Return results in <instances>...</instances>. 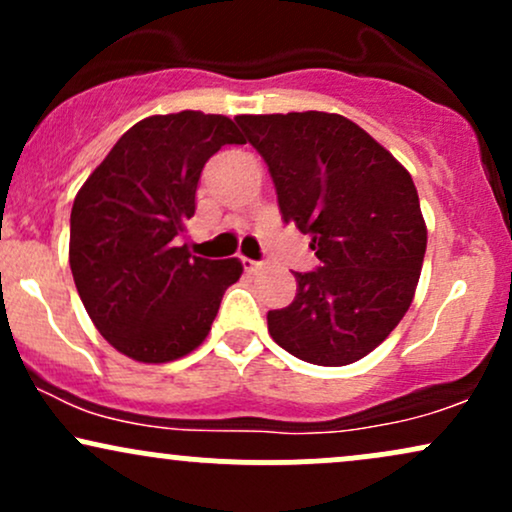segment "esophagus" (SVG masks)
<instances>
[{
    "label": "esophagus",
    "instance_id": "34e87169",
    "mask_svg": "<svg viewBox=\"0 0 512 512\" xmlns=\"http://www.w3.org/2000/svg\"><path fill=\"white\" fill-rule=\"evenodd\" d=\"M262 267V262H255V260H250V257H243V269L245 272H257V269Z\"/></svg>",
    "mask_w": 512,
    "mask_h": 512
}]
</instances>
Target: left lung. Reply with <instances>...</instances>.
<instances>
[{"instance_id": "left-lung-1", "label": "left lung", "mask_w": 512, "mask_h": 512, "mask_svg": "<svg viewBox=\"0 0 512 512\" xmlns=\"http://www.w3.org/2000/svg\"><path fill=\"white\" fill-rule=\"evenodd\" d=\"M269 166L281 219L313 238L317 272H296L291 305L269 310L281 349L346 366L383 344L409 310L426 223L407 168L342 115H238Z\"/></svg>"}]
</instances>
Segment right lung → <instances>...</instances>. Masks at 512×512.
<instances>
[{"mask_svg": "<svg viewBox=\"0 0 512 512\" xmlns=\"http://www.w3.org/2000/svg\"><path fill=\"white\" fill-rule=\"evenodd\" d=\"M223 144H243L231 117L151 115L117 139L74 199L76 291L96 330L134 361L168 363L195 351L243 274L236 257L207 260L178 248L204 163Z\"/></svg>", "mask_w": 512, "mask_h": 512, "instance_id": "obj_1", "label": "right lung"}]
</instances>
